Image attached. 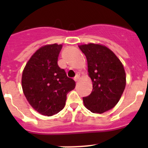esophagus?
Instances as JSON below:
<instances>
[{"label":"esophagus","instance_id":"34e87169","mask_svg":"<svg viewBox=\"0 0 148 148\" xmlns=\"http://www.w3.org/2000/svg\"><path fill=\"white\" fill-rule=\"evenodd\" d=\"M79 78H80L79 74H77V75H76V77L74 78V81L76 82H77L79 81Z\"/></svg>","mask_w":148,"mask_h":148}]
</instances>
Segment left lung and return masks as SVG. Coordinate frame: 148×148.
I'll list each match as a JSON object with an SVG mask.
<instances>
[{
  "label": "left lung",
  "instance_id": "8db88e82",
  "mask_svg": "<svg viewBox=\"0 0 148 148\" xmlns=\"http://www.w3.org/2000/svg\"><path fill=\"white\" fill-rule=\"evenodd\" d=\"M79 48L86 56L93 85L92 93L83 97L84 104L92 112L102 114L120 99L126 86L125 69L115 53L104 45L89 43Z\"/></svg>",
  "mask_w": 148,
  "mask_h": 148
}]
</instances>
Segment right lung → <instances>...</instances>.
<instances>
[{"label": "right lung", "mask_w": 148, "mask_h": 148, "mask_svg": "<svg viewBox=\"0 0 148 148\" xmlns=\"http://www.w3.org/2000/svg\"><path fill=\"white\" fill-rule=\"evenodd\" d=\"M62 44H46L31 56L23 69L21 85L30 105L43 115L57 114L76 83L58 65Z\"/></svg>", "instance_id": "1"}]
</instances>
